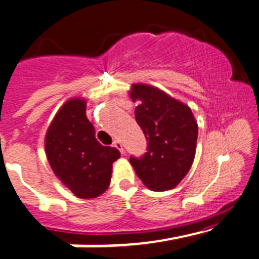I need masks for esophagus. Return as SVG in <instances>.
I'll use <instances>...</instances> for the list:
<instances>
[{
  "instance_id": "esophagus-1",
  "label": "esophagus",
  "mask_w": 259,
  "mask_h": 259,
  "mask_svg": "<svg viewBox=\"0 0 259 259\" xmlns=\"http://www.w3.org/2000/svg\"><path fill=\"white\" fill-rule=\"evenodd\" d=\"M113 147H115V148H117L118 151L121 152V153H124V147H122V143L120 141L113 142Z\"/></svg>"
}]
</instances>
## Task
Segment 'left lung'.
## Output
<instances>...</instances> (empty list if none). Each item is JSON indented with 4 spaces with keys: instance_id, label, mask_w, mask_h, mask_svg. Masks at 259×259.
Returning <instances> with one entry per match:
<instances>
[{
    "instance_id": "left-lung-1",
    "label": "left lung",
    "mask_w": 259,
    "mask_h": 259,
    "mask_svg": "<svg viewBox=\"0 0 259 259\" xmlns=\"http://www.w3.org/2000/svg\"><path fill=\"white\" fill-rule=\"evenodd\" d=\"M135 120L148 142L141 158L130 157L138 178L148 189H174L189 172L195 157L198 124L188 105L149 84H133Z\"/></svg>"
}]
</instances>
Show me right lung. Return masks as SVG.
<instances>
[{
    "instance_id": "add662e5",
    "label": "right lung",
    "mask_w": 259,
    "mask_h": 259,
    "mask_svg": "<svg viewBox=\"0 0 259 259\" xmlns=\"http://www.w3.org/2000/svg\"><path fill=\"white\" fill-rule=\"evenodd\" d=\"M85 110L84 98L67 100L48 126L45 149L51 168L62 185L78 198L92 199L110 187L112 163L120 158V152L97 141Z\"/></svg>"
}]
</instances>
